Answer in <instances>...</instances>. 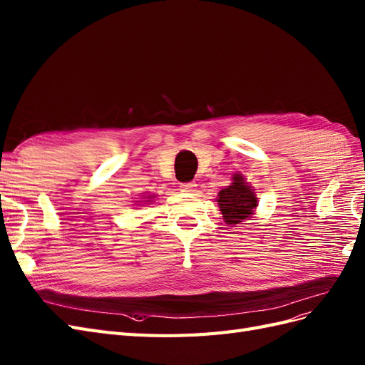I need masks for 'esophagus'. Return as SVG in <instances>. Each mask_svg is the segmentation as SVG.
<instances>
[{"label": "esophagus", "mask_w": 365, "mask_h": 365, "mask_svg": "<svg viewBox=\"0 0 365 365\" xmlns=\"http://www.w3.org/2000/svg\"><path fill=\"white\" fill-rule=\"evenodd\" d=\"M180 190L181 192H195L196 190V184L195 182H182L181 185H180Z\"/></svg>", "instance_id": "esophagus-1"}]
</instances>
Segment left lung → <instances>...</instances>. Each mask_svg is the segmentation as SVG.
<instances>
[{"instance_id": "8db88e82", "label": "left lung", "mask_w": 365, "mask_h": 365, "mask_svg": "<svg viewBox=\"0 0 365 365\" xmlns=\"http://www.w3.org/2000/svg\"><path fill=\"white\" fill-rule=\"evenodd\" d=\"M218 205L225 224L235 225L244 220H249L253 215L258 198L252 185L245 182L241 173L233 175V182L218 193Z\"/></svg>"}]
</instances>
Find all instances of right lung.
Segmentation results:
<instances>
[{
    "mask_svg": "<svg viewBox=\"0 0 365 365\" xmlns=\"http://www.w3.org/2000/svg\"><path fill=\"white\" fill-rule=\"evenodd\" d=\"M145 198H152V196H145Z\"/></svg>",
    "mask_w": 365,
    "mask_h": 365,
    "instance_id": "obj_1",
    "label": "right lung"
}]
</instances>
